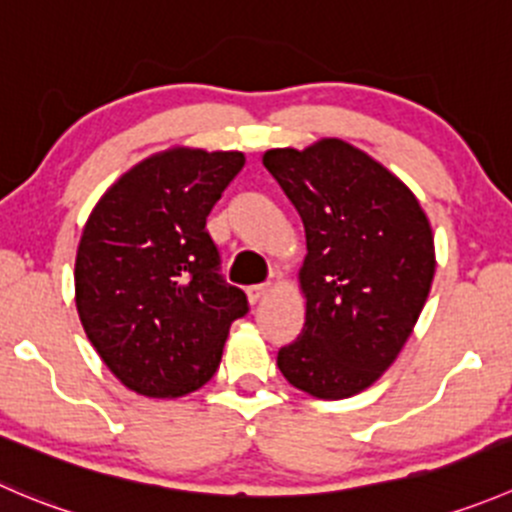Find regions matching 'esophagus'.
<instances>
[{
    "label": "esophagus",
    "mask_w": 512,
    "mask_h": 512,
    "mask_svg": "<svg viewBox=\"0 0 512 512\" xmlns=\"http://www.w3.org/2000/svg\"><path fill=\"white\" fill-rule=\"evenodd\" d=\"M270 292V282H262V285H252L247 287V300H250V305H257V302L262 300V297Z\"/></svg>",
    "instance_id": "obj_1"
}]
</instances>
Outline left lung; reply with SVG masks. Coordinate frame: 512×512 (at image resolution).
Instances as JSON below:
<instances>
[{
    "mask_svg": "<svg viewBox=\"0 0 512 512\" xmlns=\"http://www.w3.org/2000/svg\"><path fill=\"white\" fill-rule=\"evenodd\" d=\"M305 225V325L277 352L290 385L320 400L370 388L408 342L435 275L418 197L388 167L327 137L262 157Z\"/></svg>",
    "mask_w": 512,
    "mask_h": 512,
    "instance_id": "8db88e82",
    "label": "left lung"
}]
</instances>
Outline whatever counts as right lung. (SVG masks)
<instances>
[{
	"label": "right lung",
	"instance_id": "1",
	"mask_svg": "<svg viewBox=\"0 0 512 512\" xmlns=\"http://www.w3.org/2000/svg\"><path fill=\"white\" fill-rule=\"evenodd\" d=\"M242 152L172 147L124 172L94 205L74 262L84 332L124 388L180 398L217 372L247 297L220 275L207 215Z\"/></svg>",
	"mask_w": 512,
	"mask_h": 512
}]
</instances>
